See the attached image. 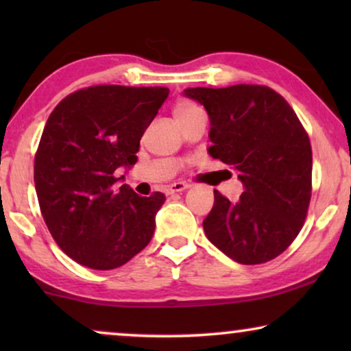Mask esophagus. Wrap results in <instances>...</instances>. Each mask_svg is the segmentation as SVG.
Returning a JSON list of instances; mask_svg holds the SVG:
<instances>
[{"mask_svg":"<svg viewBox=\"0 0 351 351\" xmlns=\"http://www.w3.org/2000/svg\"><path fill=\"white\" fill-rule=\"evenodd\" d=\"M186 189H190V185L186 184V182H174V184H171L169 186H166V193L167 195L180 193V191H184Z\"/></svg>","mask_w":351,"mask_h":351,"instance_id":"1","label":"esophagus"}]
</instances>
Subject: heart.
<instances>
[{
    "mask_svg": "<svg viewBox=\"0 0 351 351\" xmlns=\"http://www.w3.org/2000/svg\"><path fill=\"white\" fill-rule=\"evenodd\" d=\"M201 108L198 105H195L193 102H189V100H182L174 107V118L177 123H184L185 119H189L190 117H193V114L199 113Z\"/></svg>",
    "mask_w": 351,
    "mask_h": 351,
    "instance_id": "1",
    "label": "heart"
}]
</instances>
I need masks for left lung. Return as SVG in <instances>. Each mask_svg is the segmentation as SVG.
Listing matches in <instances>:
<instances>
[{"label":"left lung","instance_id":"left-lung-1","mask_svg":"<svg viewBox=\"0 0 351 351\" xmlns=\"http://www.w3.org/2000/svg\"><path fill=\"white\" fill-rule=\"evenodd\" d=\"M209 117L208 153L232 167L244 191L237 203L214 190L206 237L232 261H271L299 234L311 196V147L280 94L265 86L189 88Z\"/></svg>","mask_w":351,"mask_h":351}]
</instances>
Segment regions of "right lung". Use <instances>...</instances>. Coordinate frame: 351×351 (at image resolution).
I'll return each instance as SVG.
<instances>
[{"instance_id": "obj_1", "label": "right lung", "mask_w": 351, "mask_h": 351, "mask_svg": "<svg viewBox=\"0 0 351 351\" xmlns=\"http://www.w3.org/2000/svg\"><path fill=\"white\" fill-rule=\"evenodd\" d=\"M167 88L93 86L54 108L35 156V189L52 238L70 258L94 270L124 265L150 243L166 196L117 186L137 162L145 129Z\"/></svg>"}]
</instances>
